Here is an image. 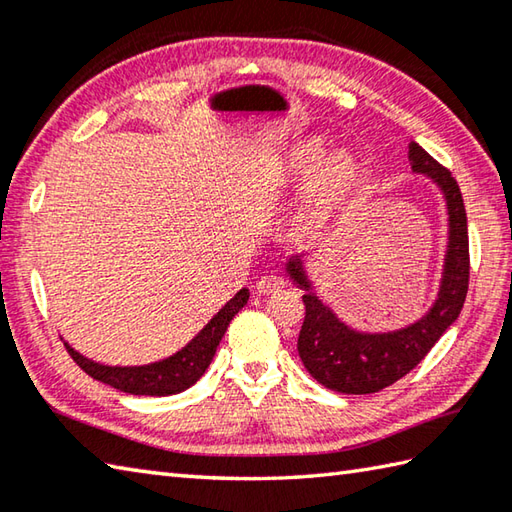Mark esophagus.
Returning <instances> with one entry per match:
<instances>
[{"label":"esophagus","mask_w":512,"mask_h":512,"mask_svg":"<svg viewBox=\"0 0 512 512\" xmlns=\"http://www.w3.org/2000/svg\"><path fill=\"white\" fill-rule=\"evenodd\" d=\"M285 287V281L281 276H263L256 283V292L258 294H278Z\"/></svg>","instance_id":"1"}]
</instances>
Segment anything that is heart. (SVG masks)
I'll return each mask as SVG.
<instances>
[{"instance_id": "heart-1", "label": "heart", "mask_w": 512, "mask_h": 512, "mask_svg": "<svg viewBox=\"0 0 512 512\" xmlns=\"http://www.w3.org/2000/svg\"><path fill=\"white\" fill-rule=\"evenodd\" d=\"M323 158V147L310 140L287 151L281 160V176L287 182H305L298 202L296 225L303 234H321L350 205L361 182V165L352 153Z\"/></svg>"}]
</instances>
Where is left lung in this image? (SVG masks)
<instances>
[{
	"instance_id": "obj_1",
	"label": "left lung",
	"mask_w": 512,
	"mask_h": 512,
	"mask_svg": "<svg viewBox=\"0 0 512 512\" xmlns=\"http://www.w3.org/2000/svg\"><path fill=\"white\" fill-rule=\"evenodd\" d=\"M412 173H423L435 185L448 211V240L443 252L437 296L417 321L388 332H363L341 321L314 292L305 258L294 254L285 260V272L305 289V321L298 334V354L314 379L334 392L372 394L388 388L412 368H417L443 332L457 321L468 294V220L457 180L417 142L408 151Z\"/></svg>"
}]
</instances>
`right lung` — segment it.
<instances>
[{"mask_svg": "<svg viewBox=\"0 0 512 512\" xmlns=\"http://www.w3.org/2000/svg\"><path fill=\"white\" fill-rule=\"evenodd\" d=\"M249 289L243 287L231 298L229 303L220 307L218 314L202 327L185 347H180L176 354L167 356L162 361H153L147 365H104L93 359H86L64 341L66 350L73 356V361L80 368L93 376L95 381H102L111 388L127 394H147V397H169L194 385L214 359L218 343L223 341L227 327L243 307L247 305Z\"/></svg>", "mask_w": 512, "mask_h": 512, "instance_id": "obj_1", "label": "right lung"}]
</instances>
